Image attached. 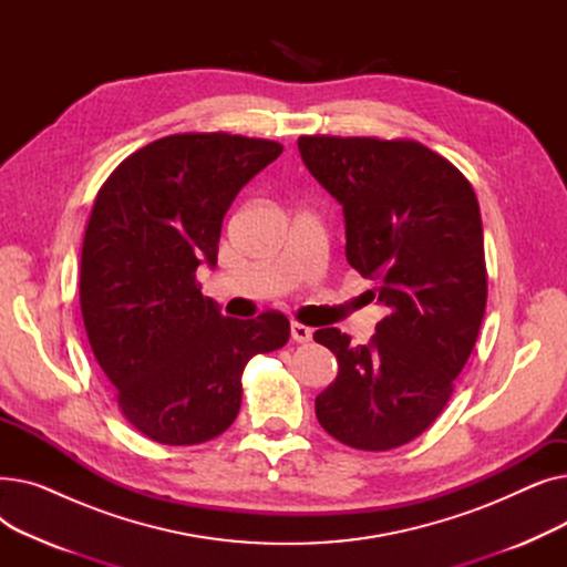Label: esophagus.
Segmentation results:
<instances>
[{
    "instance_id": "esophagus-1",
    "label": "esophagus",
    "mask_w": 567,
    "mask_h": 567,
    "mask_svg": "<svg viewBox=\"0 0 567 567\" xmlns=\"http://www.w3.org/2000/svg\"><path fill=\"white\" fill-rule=\"evenodd\" d=\"M291 340L299 342V344L310 342V340H312V329H308V326H303V323H299V321H293V323H291Z\"/></svg>"
}]
</instances>
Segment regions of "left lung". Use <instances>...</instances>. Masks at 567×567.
<instances>
[{
	"instance_id": "obj_1",
	"label": "left lung",
	"mask_w": 567,
	"mask_h": 567,
	"mask_svg": "<svg viewBox=\"0 0 567 567\" xmlns=\"http://www.w3.org/2000/svg\"><path fill=\"white\" fill-rule=\"evenodd\" d=\"M299 152L340 204L347 261L389 308L368 344L319 329L340 372L315 400L321 427L359 451L423 434L453 395L487 303L481 206L466 176L413 140L303 135Z\"/></svg>"
}]
</instances>
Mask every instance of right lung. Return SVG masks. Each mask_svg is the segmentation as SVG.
<instances>
[{"mask_svg":"<svg viewBox=\"0 0 567 567\" xmlns=\"http://www.w3.org/2000/svg\"><path fill=\"white\" fill-rule=\"evenodd\" d=\"M282 144L178 133L137 148L101 186L80 259L89 344L126 421L156 443L223 434L241 409L255 353L287 344L289 319L223 317L197 266L218 261L223 218Z\"/></svg>","mask_w":567,"mask_h":567,"instance_id":"add662e5","label":"right lung"}]
</instances>
